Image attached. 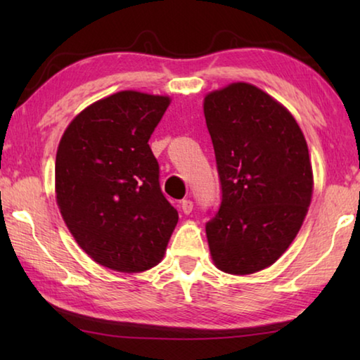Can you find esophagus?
<instances>
[{
  "label": "esophagus",
  "mask_w": 360,
  "mask_h": 360,
  "mask_svg": "<svg viewBox=\"0 0 360 360\" xmlns=\"http://www.w3.org/2000/svg\"><path fill=\"white\" fill-rule=\"evenodd\" d=\"M193 210V203L191 202V200H182L181 202V211L184 212V214H191Z\"/></svg>",
  "instance_id": "1"
}]
</instances>
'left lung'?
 <instances>
[{
	"label": "left lung",
	"mask_w": 360,
	"mask_h": 360,
	"mask_svg": "<svg viewBox=\"0 0 360 360\" xmlns=\"http://www.w3.org/2000/svg\"><path fill=\"white\" fill-rule=\"evenodd\" d=\"M203 112L222 186L206 224L211 259L229 275L257 273L281 257L313 197L307 139L294 115L248 82L205 95Z\"/></svg>",
	"instance_id": "left-lung-1"
}]
</instances>
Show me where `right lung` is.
Here are the masks:
<instances>
[{
	"mask_svg": "<svg viewBox=\"0 0 360 360\" xmlns=\"http://www.w3.org/2000/svg\"><path fill=\"white\" fill-rule=\"evenodd\" d=\"M172 98L122 90L82 109L56 158V200L79 248L101 266L141 273L160 264L178 224L163 197L149 138Z\"/></svg>",
	"mask_w": 360,
	"mask_h": 360,
	"instance_id": "right-lung-1",
	"label": "right lung"
}]
</instances>
